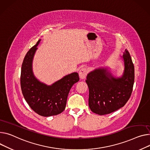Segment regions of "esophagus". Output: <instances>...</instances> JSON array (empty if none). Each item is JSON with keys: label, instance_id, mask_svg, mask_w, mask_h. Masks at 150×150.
Wrapping results in <instances>:
<instances>
[{"label": "esophagus", "instance_id": "34e87169", "mask_svg": "<svg viewBox=\"0 0 150 150\" xmlns=\"http://www.w3.org/2000/svg\"><path fill=\"white\" fill-rule=\"evenodd\" d=\"M87 70L86 68H82L80 70L79 74V77L81 79H85L86 78V76L87 75Z\"/></svg>", "mask_w": 150, "mask_h": 150}]
</instances>
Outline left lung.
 Wrapping results in <instances>:
<instances>
[{
    "mask_svg": "<svg viewBox=\"0 0 150 150\" xmlns=\"http://www.w3.org/2000/svg\"><path fill=\"white\" fill-rule=\"evenodd\" d=\"M121 57L124 68L121 77H114L105 67L96 68L86 76L89 107L95 113H110L123 107L130 97L134 80V65L127 49Z\"/></svg>",
    "mask_w": 150,
    "mask_h": 150,
    "instance_id": "left-lung-1",
    "label": "left lung"
}]
</instances>
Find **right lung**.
I'll list each match as a JSON object with an SVG mask.
<instances>
[{
	"instance_id": "1",
	"label": "right lung",
	"mask_w": 150,
	"mask_h": 150,
	"mask_svg": "<svg viewBox=\"0 0 150 150\" xmlns=\"http://www.w3.org/2000/svg\"><path fill=\"white\" fill-rule=\"evenodd\" d=\"M39 40L26 54L21 71L20 83L23 97L30 108L42 117H50L62 112L72 86L79 80L77 73L69 74L51 85H47L34 76L32 62L40 42Z\"/></svg>"
}]
</instances>
